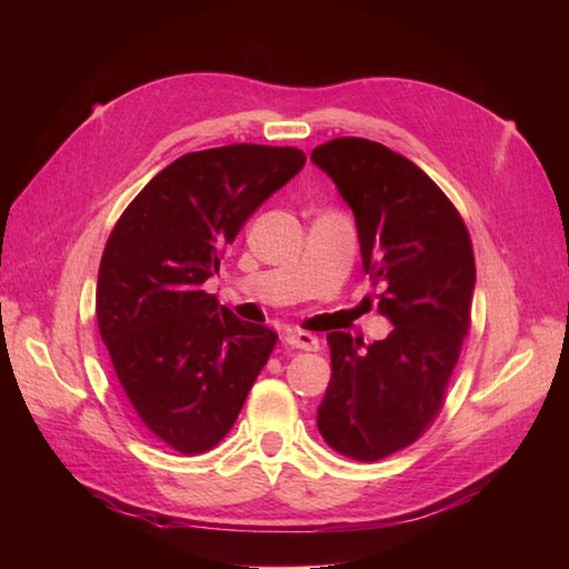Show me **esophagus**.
<instances>
[{
	"mask_svg": "<svg viewBox=\"0 0 569 569\" xmlns=\"http://www.w3.org/2000/svg\"><path fill=\"white\" fill-rule=\"evenodd\" d=\"M283 341L291 346V349H301V351H316L319 349V339L308 331H286Z\"/></svg>",
	"mask_w": 569,
	"mask_h": 569,
	"instance_id": "1",
	"label": "esophagus"
}]
</instances>
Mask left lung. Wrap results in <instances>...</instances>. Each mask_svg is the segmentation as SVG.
I'll return each mask as SVG.
<instances>
[{"label":"left lung","mask_w":569,"mask_h":569,"mask_svg":"<svg viewBox=\"0 0 569 569\" xmlns=\"http://www.w3.org/2000/svg\"><path fill=\"white\" fill-rule=\"evenodd\" d=\"M311 160L353 210L363 271L393 326L369 346L329 333L331 381L316 423L339 455L377 461L419 439L441 409L469 329L475 253L457 208L409 158L336 138Z\"/></svg>","instance_id":"left-lung-1"}]
</instances>
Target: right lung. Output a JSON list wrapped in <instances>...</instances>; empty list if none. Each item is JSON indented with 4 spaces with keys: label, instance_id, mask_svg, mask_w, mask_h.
<instances>
[{
    "label": "right lung",
    "instance_id": "right-lung-1",
    "mask_svg": "<svg viewBox=\"0 0 569 569\" xmlns=\"http://www.w3.org/2000/svg\"><path fill=\"white\" fill-rule=\"evenodd\" d=\"M306 166L303 150L188 152L124 208L104 246L98 326L150 435L203 455L233 427L278 341L203 291L246 220Z\"/></svg>",
    "mask_w": 569,
    "mask_h": 569
}]
</instances>
